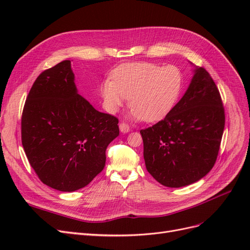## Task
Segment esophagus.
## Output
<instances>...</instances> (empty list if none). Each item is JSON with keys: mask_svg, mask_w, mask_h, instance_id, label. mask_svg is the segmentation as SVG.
Returning <instances> with one entry per match:
<instances>
[{"mask_svg": "<svg viewBox=\"0 0 250 250\" xmlns=\"http://www.w3.org/2000/svg\"><path fill=\"white\" fill-rule=\"evenodd\" d=\"M120 130H121V132L127 133V132L130 131V127H129V125H128V124L122 122V123H120Z\"/></svg>", "mask_w": 250, "mask_h": 250, "instance_id": "34e87169", "label": "esophagus"}]
</instances>
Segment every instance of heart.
Listing matches in <instances>:
<instances>
[{
  "label": "heart",
  "mask_w": 250,
  "mask_h": 250,
  "mask_svg": "<svg viewBox=\"0 0 250 250\" xmlns=\"http://www.w3.org/2000/svg\"><path fill=\"white\" fill-rule=\"evenodd\" d=\"M112 78L101 85L105 107L115 112L129 97L133 120H160L172 108L180 90V74L173 65L127 63L117 69Z\"/></svg>",
  "instance_id": "heart-1"
}]
</instances>
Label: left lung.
I'll use <instances>...</instances> for the list:
<instances>
[{"label": "left lung", "mask_w": 250, "mask_h": 250, "mask_svg": "<svg viewBox=\"0 0 250 250\" xmlns=\"http://www.w3.org/2000/svg\"><path fill=\"white\" fill-rule=\"evenodd\" d=\"M224 124L223 104L213 78L194 65L191 83L179 102L164 120L140 131L147 171L169 188L198 181L214 167Z\"/></svg>", "instance_id": "8db88e82"}]
</instances>
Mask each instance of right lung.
<instances>
[{
    "instance_id": "add662e5",
    "label": "right lung",
    "mask_w": 250,
    "mask_h": 250,
    "mask_svg": "<svg viewBox=\"0 0 250 250\" xmlns=\"http://www.w3.org/2000/svg\"><path fill=\"white\" fill-rule=\"evenodd\" d=\"M119 120L96 110L78 94L70 60L43 71L30 89L21 116V144L44 185L62 192L84 188L106 161Z\"/></svg>"
}]
</instances>
